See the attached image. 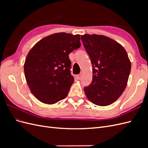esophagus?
Listing matches in <instances>:
<instances>
[{"label": "esophagus", "instance_id": "esophagus-1", "mask_svg": "<svg viewBox=\"0 0 148 148\" xmlns=\"http://www.w3.org/2000/svg\"><path fill=\"white\" fill-rule=\"evenodd\" d=\"M82 73H79V75H77V78L78 79H80L82 78Z\"/></svg>", "mask_w": 148, "mask_h": 148}]
</instances>
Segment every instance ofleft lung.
Wrapping results in <instances>:
<instances>
[{
  "label": "left lung",
  "instance_id": "left-lung-1",
  "mask_svg": "<svg viewBox=\"0 0 148 148\" xmlns=\"http://www.w3.org/2000/svg\"><path fill=\"white\" fill-rule=\"evenodd\" d=\"M92 65V80L84 91L93 104L106 106L114 102L127 86L131 62L123 47L103 35H82Z\"/></svg>",
  "mask_w": 148,
  "mask_h": 148
}]
</instances>
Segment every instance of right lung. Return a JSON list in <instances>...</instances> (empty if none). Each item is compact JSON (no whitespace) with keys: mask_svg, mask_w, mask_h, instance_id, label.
Here are the masks:
<instances>
[{"mask_svg":"<svg viewBox=\"0 0 148 148\" xmlns=\"http://www.w3.org/2000/svg\"><path fill=\"white\" fill-rule=\"evenodd\" d=\"M81 46L80 35L59 33L40 40L26 56L24 71L31 92L44 104L65 99L74 82L70 53Z\"/></svg>","mask_w":148,"mask_h":148,"instance_id":"right-lung-1","label":"right lung"}]
</instances>
